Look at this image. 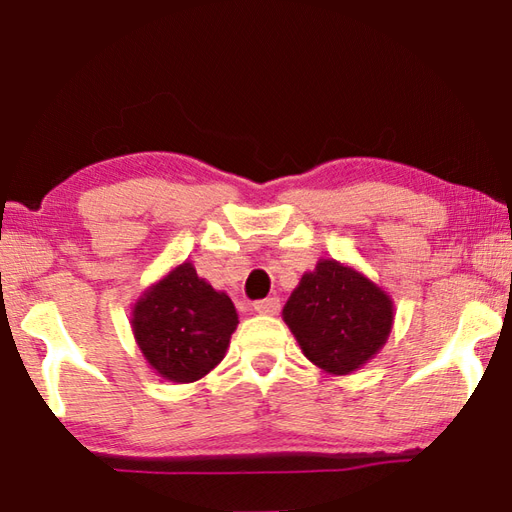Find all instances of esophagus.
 <instances>
[{"instance_id":"1","label":"esophagus","mask_w":512,"mask_h":512,"mask_svg":"<svg viewBox=\"0 0 512 512\" xmlns=\"http://www.w3.org/2000/svg\"><path fill=\"white\" fill-rule=\"evenodd\" d=\"M255 311L262 316H275L280 311V298H264L255 302Z\"/></svg>"}]
</instances>
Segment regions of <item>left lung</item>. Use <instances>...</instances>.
Returning a JSON list of instances; mask_svg holds the SVG:
<instances>
[{
    "label": "left lung",
    "instance_id": "1",
    "mask_svg": "<svg viewBox=\"0 0 512 512\" xmlns=\"http://www.w3.org/2000/svg\"><path fill=\"white\" fill-rule=\"evenodd\" d=\"M305 357L329 375H350L391 336L393 298L354 266L318 259L282 309Z\"/></svg>",
    "mask_w": 512,
    "mask_h": 512
}]
</instances>
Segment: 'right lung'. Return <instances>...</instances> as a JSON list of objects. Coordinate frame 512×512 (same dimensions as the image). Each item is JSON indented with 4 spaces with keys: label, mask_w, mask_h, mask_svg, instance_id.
<instances>
[{
    "label": "right lung",
    "mask_w": 512,
    "mask_h": 512,
    "mask_svg": "<svg viewBox=\"0 0 512 512\" xmlns=\"http://www.w3.org/2000/svg\"><path fill=\"white\" fill-rule=\"evenodd\" d=\"M239 316L232 300L183 262L146 289L131 311L137 348L160 377L192 384L225 357Z\"/></svg>",
    "instance_id": "right-lung-1"
}]
</instances>
